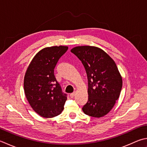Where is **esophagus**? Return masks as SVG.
<instances>
[{
  "mask_svg": "<svg viewBox=\"0 0 147 147\" xmlns=\"http://www.w3.org/2000/svg\"><path fill=\"white\" fill-rule=\"evenodd\" d=\"M75 94H76V92H73V93H72V94H70V97H71V98H73V97H74V96H75Z\"/></svg>",
  "mask_w": 147,
  "mask_h": 147,
  "instance_id": "1",
  "label": "esophagus"
}]
</instances>
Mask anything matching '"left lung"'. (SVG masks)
I'll use <instances>...</instances> for the list:
<instances>
[{
	"instance_id": "left-lung-1",
	"label": "left lung",
	"mask_w": 147,
	"mask_h": 147,
	"mask_svg": "<svg viewBox=\"0 0 147 147\" xmlns=\"http://www.w3.org/2000/svg\"><path fill=\"white\" fill-rule=\"evenodd\" d=\"M71 51L81 60L88 78V102L84 113L100 118L110 111L119 98L122 78L114 60L99 48L82 46Z\"/></svg>"
}]
</instances>
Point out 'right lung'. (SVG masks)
I'll list each match as a JSON object with an SVG mask.
<instances>
[{"instance_id": "obj_1", "label": "right lung", "mask_w": 147, "mask_h": 147, "mask_svg": "<svg viewBox=\"0 0 147 147\" xmlns=\"http://www.w3.org/2000/svg\"><path fill=\"white\" fill-rule=\"evenodd\" d=\"M67 47L42 49L32 60L24 77V91L30 106L40 116L52 118L64 110L67 94L54 75V69Z\"/></svg>"}]
</instances>
